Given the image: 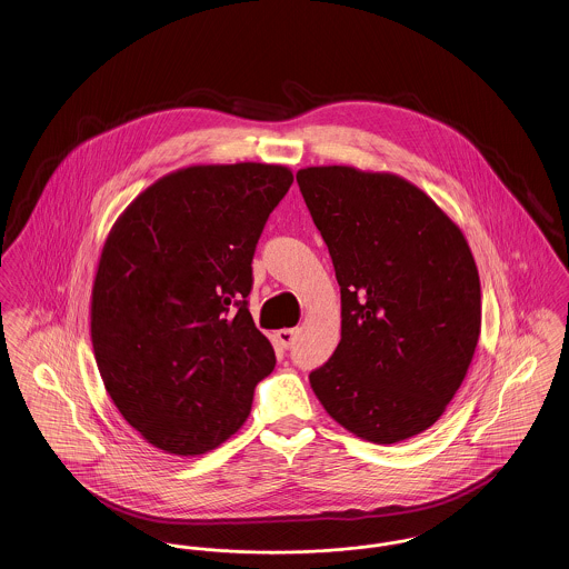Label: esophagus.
Instances as JSON below:
<instances>
[{
  "label": "esophagus",
  "instance_id": "esophagus-1",
  "mask_svg": "<svg viewBox=\"0 0 569 569\" xmlns=\"http://www.w3.org/2000/svg\"><path fill=\"white\" fill-rule=\"evenodd\" d=\"M297 328H283V330H277V339H279L281 348H286V350H290V348L295 346V341H297Z\"/></svg>",
  "mask_w": 569,
  "mask_h": 569
}]
</instances>
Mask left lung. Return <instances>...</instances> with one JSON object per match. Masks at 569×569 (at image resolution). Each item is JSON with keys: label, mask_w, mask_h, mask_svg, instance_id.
<instances>
[{"label": "left lung", "mask_w": 569, "mask_h": 569, "mask_svg": "<svg viewBox=\"0 0 569 569\" xmlns=\"http://www.w3.org/2000/svg\"><path fill=\"white\" fill-rule=\"evenodd\" d=\"M297 181L341 288V341L309 373L316 397L373 443L427 431L457 395L480 337L469 244L401 177L311 166Z\"/></svg>", "instance_id": "8db88e82"}]
</instances>
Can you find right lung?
<instances>
[{"label": "right lung", "instance_id": "1", "mask_svg": "<svg viewBox=\"0 0 569 569\" xmlns=\"http://www.w3.org/2000/svg\"><path fill=\"white\" fill-rule=\"evenodd\" d=\"M292 181L272 163L190 166L110 230L91 295L96 362L121 416L163 452L223 443L274 369L247 297L256 244Z\"/></svg>", "mask_w": 569, "mask_h": 569}]
</instances>
